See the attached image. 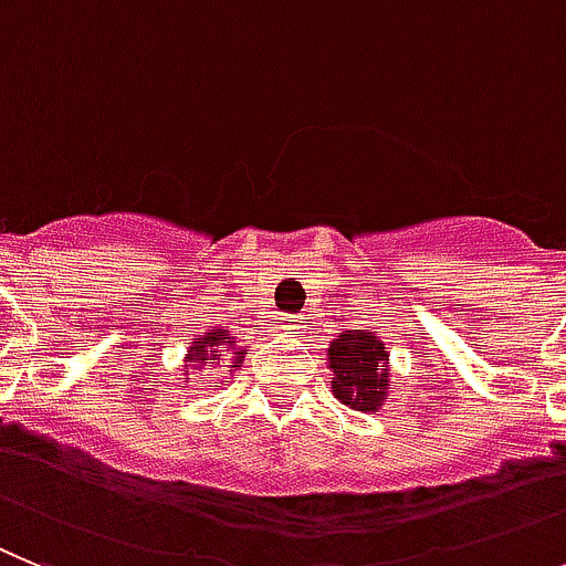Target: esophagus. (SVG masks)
<instances>
[{
    "label": "esophagus",
    "instance_id": "1",
    "mask_svg": "<svg viewBox=\"0 0 566 566\" xmlns=\"http://www.w3.org/2000/svg\"><path fill=\"white\" fill-rule=\"evenodd\" d=\"M279 329H282V333H298V329H304V321H302V315H284V318H279Z\"/></svg>",
    "mask_w": 566,
    "mask_h": 566
}]
</instances>
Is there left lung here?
Segmentation results:
<instances>
[{
	"label": "left lung",
	"mask_w": 566,
	"mask_h": 566,
	"mask_svg": "<svg viewBox=\"0 0 566 566\" xmlns=\"http://www.w3.org/2000/svg\"><path fill=\"white\" fill-rule=\"evenodd\" d=\"M329 386L340 403L371 415L389 400L391 366L386 344L369 329H344L327 346Z\"/></svg>",
	"instance_id": "obj_1"
}]
</instances>
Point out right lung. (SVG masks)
<instances>
[{
	"label": "right lung",
	"instance_id": "obj_1",
	"mask_svg": "<svg viewBox=\"0 0 566 566\" xmlns=\"http://www.w3.org/2000/svg\"><path fill=\"white\" fill-rule=\"evenodd\" d=\"M248 349L237 344V335L231 329H206L200 338H195L188 344V353H186V366H182V375H186V384H188V375L191 371H202L206 366L211 369H220L226 366V375H233V371L242 366L245 360Z\"/></svg>",
	"mask_w": 566,
	"mask_h": 566
}]
</instances>
